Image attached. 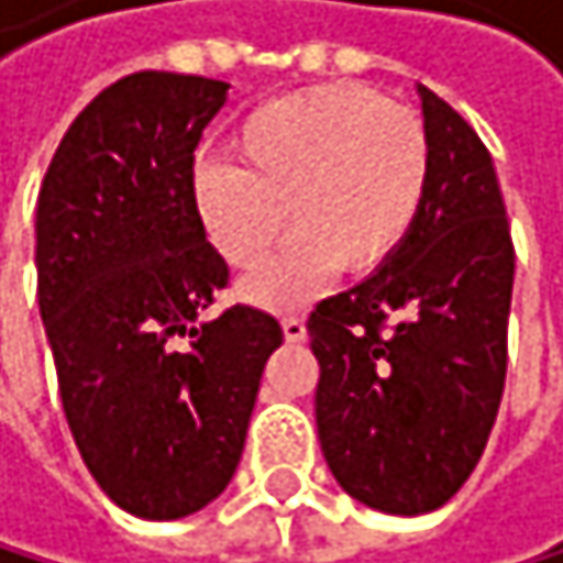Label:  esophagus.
I'll list each match as a JSON object with an SVG mask.
<instances>
[{"label":"esophagus","mask_w":563,"mask_h":563,"mask_svg":"<svg viewBox=\"0 0 563 563\" xmlns=\"http://www.w3.org/2000/svg\"><path fill=\"white\" fill-rule=\"evenodd\" d=\"M284 334H287V341H303V338H307V323H303V317L287 313V317H284Z\"/></svg>","instance_id":"esophagus-1"}]
</instances>
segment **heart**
I'll use <instances>...</instances> for the list:
<instances>
[{
    "mask_svg": "<svg viewBox=\"0 0 563 563\" xmlns=\"http://www.w3.org/2000/svg\"><path fill=\"white\" fill-rule=\"evenodd\" d=\"M234 162H206L191 206L212 250L240 269L256 266L279 232L297 225L250 276V297L290 307L338 263L367 273L412 232L432 175L426 121L372 87L323 84L260 103L232 131Z\"/></svg>",
    "mask_w": 563,
    "mask_h": 563,
    "instance_id": "1",
    "label": "heart"
}]
</instances>
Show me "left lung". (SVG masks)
Returning a JSON list of instances; mask_svg holds the SVG:
<instances>
[{
    "instance_id": "obj_1",
    "label": "left lung",
    "mask_w": 563,
    "mask_h": 563,
    "mask_svg": "<svg viewBox=\"0 0 563 563\" xmlns=\"http://www.w3.org/2000/svg\"><path fill=\"white\" fill-rule=\"evenodd\" d=\"M432 175L419 219L364 284L307 317L320 449L364 507L416 517L476 470L507 382L514 240L479 134L422 87Z\"/></svg>"
}]
</instances>
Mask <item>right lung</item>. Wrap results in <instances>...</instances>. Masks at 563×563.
Listing matches in <instances>:
<instances>
[{"instance_id": "add662e5", "label": "right lung", "mask_w": 563, "mask_h": 563, "mask_svg": "<svg viewBox=\"0 0 563 563\" xmlns=\"http://www.w3.org/2000/svg\"><path fill=\"white\" fill-rule=\"evenodd\" d=\"M229 84L141 70L63 134L36 199V297L77 449L144 520L202 510L240 466L279 320L235 303L191 206L196 147Z\"/></svg>"}]
</instances>
